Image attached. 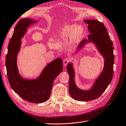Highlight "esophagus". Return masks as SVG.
Returning a JSON list of instances; mask_svg holds the SVG:
<instances>
[{
	"mask_svg": "<svg viewBox=\"0 0 126 126\" xmlns=\"http://www.w3.org/2000/svg\"><path fill=\"white\" fill-rule=\"evenodd\" d=\"M69 59H67V58L64 59V60L63 61V65H64V66H67V64H68V63H69Z\"/></svg>",
	"mask_w": 126,
	"mask_h": 126,
	"instance_id": "obj_1",
	"label": "esophagus"
}]
</instances>
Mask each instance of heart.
I'll return each mask as SVG.
<instances>
[{"instance_id":"1","label":"heart","mask_w":126,"mask_h":126,"mask_svg":"<svg viewBox=\"0 0 126 126\" xmlns=\"http://www.w3.org/2000/svg\"><path fill=\"white\" fill-rule=\"evenodd\" d=\"M84 32V28L81 25H70L64 27L58 35V39L62 40H70L73 45L80 40Z\"/></svg>"}]
</instances>
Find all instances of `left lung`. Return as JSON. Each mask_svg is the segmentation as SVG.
<instances>
[{"instance_id":"1","label":"left lung","mask_w":126,"mask_h":126,"mask_svg":"<svg viewBox=\"0 0 126 126\" xmlns=\"http://www.w3.org/2000/svg\"><path fill=\"white\" fill-rule=\"evenodd\" d=\"M84 22L88 24L90 34L87 39L80 42L72 56L77 54L87 44L93 43L104 59V67L90 88L83 90L76 84L74 63L71 62L68 63L67 70L69 75V92L74 99L80 101H88L99 97L111 82L113 73V47L112 42L107 32V29L104 24L97 20L86 19Z\"/></svg>"}]
</instances>
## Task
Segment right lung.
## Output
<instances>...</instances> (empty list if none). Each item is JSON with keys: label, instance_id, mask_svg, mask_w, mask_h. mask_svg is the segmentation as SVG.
Returning a JSON list of instances; mask_svg holds the SVG:
<instances>
[{"label": "right lung", "instance_id": "1", "mask_svg": "<svg viewBox=\"0 0 126 126\" xmlns=\"http://www.w3.org/2000/svg\"><path fill=\"white\" fill-rule=\"evenodd\" d=\"M38 21L30 18L19 21L9 41L6 57L7 77L11 88L25 100L36 104L48 99L55 79L63 68L62 59L58 58L48 63L36 79H26L20 75L17 66V56L21 46V39L30 26Z\"/></svg>", "mask_w": 126, "mask_h": 126}]
</instances>
